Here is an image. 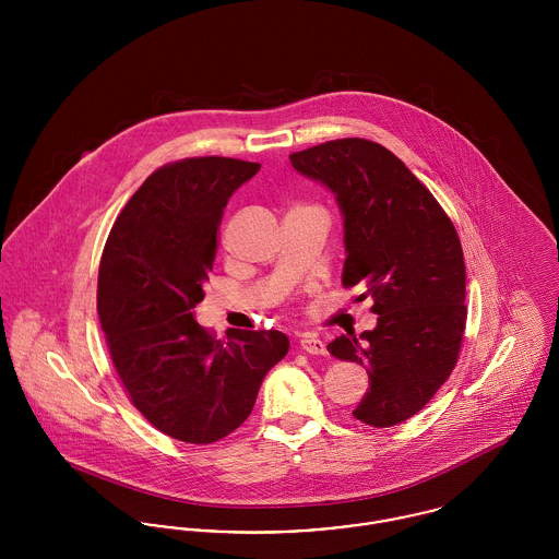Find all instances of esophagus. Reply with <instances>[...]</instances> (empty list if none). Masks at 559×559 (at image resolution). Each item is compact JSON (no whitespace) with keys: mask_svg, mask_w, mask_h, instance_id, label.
<instances>
[{"mask_svg":"<svg viewBox=\"0 0 559 559\" xmlns=\"http://www.w3.org/2000/svg\"><path fill=\"white\" fill-rule=\"evenodd\" d=\"M300 346L306 353H310V355H325V353H328L325 343H323L317 334H310V332L301 334Z\"/></svg>","mask_w":559,"mask_h":559,"instance_id":"1","label":"esophagus"}]
</instances>
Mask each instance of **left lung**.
Segmentation results:
<instances>
[{
  "mask_svg": "<svg viewBox=\"0 0 559 559\" xmlns=\"http://www.w3.org/2000/svg\"><path fill=\"white\" fill-rule=\"evenodd\" d=\"M328 185L343 209L344 289L361 287L379 314L372 332L328 350L368 368L353 417L391 428L417 415L451 377L466 330V265L453 221L391 151L364 138L330 140L289 155Z\"/></svg>",
  "mask_w": 559,
  "mask_h": 559,
  "instance_id": "left-lung-1",
  "label": "left lung"
}]
</instances>
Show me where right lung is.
Here are the masks:
<instances>
[{"label": "right lung", "instance_id": "right-lung-1", "mask_svg": "<svg viewBox=\"0 0 559 559\" xmlns=\"http://www.w3.org/2000/svg\"><path fill=\"white\" fill-rule=\"evenodd\" d=\"M259 168L216 155L162 166L129 198L99 261L97 314L129 402L182 442L211 444L240 428L289 350L276 330H229L218 341L193 319L223 209Z\"/></svg>", "mask_w": 559, "mask_h": 559}]
</instances>
